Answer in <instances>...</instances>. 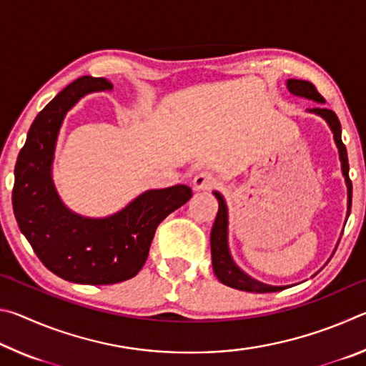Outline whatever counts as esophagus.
I'll return each mask as SVG.
<instances>
[{
  "label": "esophagus",
  "instance_id": "esophagus-1",
  "mask_svg": "<svg viewBox=\"0 0 366 366\" xmlns=\"http://www.w3.org/2000/svg\"><path fill=\"white\" fill-rule=\"evenodd\" d=\"M218 179H216L212 172H198V174L194 177V189L195 190H212L218 185Z\"/></svg>",
  "mask_w": 366,
  "mask_h": 366
}]
</instances>
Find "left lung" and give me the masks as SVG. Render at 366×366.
Masks as SVG:
<instances>
[{
	"label": "left lung",
	"mask_w": 366,
	"mask_h": 366,
	"mask_svg": "<svg viewBox=\"0 0 366 366\" xmlns=\"http://www.w3.org/2000/svg\"><path fill=\"white\" fill-rule=\"evenodd\" d=\"M287 89L292 95L308 98V100H313L317 103H325V98L318 94V90L315 89V85L312 82H308V80L289 79ZM308 113H313V114L323 117L334 135V142H336L337 150H339L340 169H342V174L345 177L347 216H349L350 207H352V182L349 179V159H347V150H345V145L342 144V139H340V122L334 111L323 108V107L308 109ZM213 194L216 198H218V203H219L218 214H216L214 224L212 229V237H209V242H212V263H213V271H214L216 277H218L222 284H226V286L232 287V289L245 290V292L264 294V292H277V290L286 289L287 286H269V284H264V282L253 280V277L245 274V272L234 263L231 252H229V245H227V207H226V202L219 192H213Z\"/></svg>",
	"instance_id": "left-lung-1"
}]
</instances>
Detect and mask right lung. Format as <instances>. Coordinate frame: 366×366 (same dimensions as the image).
Returning <instances> with one entry per match:
<instances>
[{"label": "right lung", "mask_w": 366, "mask_h": 366, "mask_svg": "<svg viewBox=\"0 0 366 366\" xmlns=\"http://www.w3.org/2000/svg\"><path fill=\"white\" fill-rule=\"evenodd\" d=\"M103 90H113V84L103 77H79L40 111L17 157L12 189L16 221L40 262L66 281L92 286L137 274L159 222L192 197L182 184L147 190L107 218L80 216L61 202L51 177L61 124L80 98Z\"/></svg>", "instance_id": "add662e5"}]
</instances>
